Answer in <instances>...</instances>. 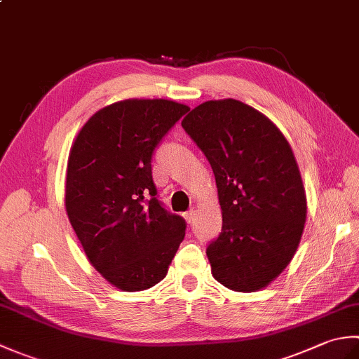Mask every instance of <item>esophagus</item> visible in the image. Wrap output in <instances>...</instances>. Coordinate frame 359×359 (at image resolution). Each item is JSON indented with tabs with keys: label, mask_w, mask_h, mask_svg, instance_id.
<instances>
[{
	"label": "esophagus",
	"mask_w": 359,
	"mask_h": 359,
	"mask_svg": "<svg viewBox=\"0 0 359 359\" xmlns=\"http://www.w3.org/2000/svg\"><path fill=\"white\" fill-rule=\"evenodd\" d=\"M196 212H197V211H196V208H191V210H188V211L185 212L184 216H185V219H187V222H188V224H191V222H193L194 217H196Z\"/></svg>",
	"instance_id": "34e87169"
}]
</instances>
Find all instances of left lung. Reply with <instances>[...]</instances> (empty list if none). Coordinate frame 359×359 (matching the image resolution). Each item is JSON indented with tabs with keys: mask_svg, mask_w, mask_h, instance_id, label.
I'll return each mask as SVG.
<instances>
[{
	"mask_svg": "<svg viewBox=\"0 0 359 359\" xmlns=\"http://www.w3.org/2000/svg\"><path fill=\"white\" fill-rule=\"evenodd\" d=\"M182 128L216 177L222 231L207 247L212 276L234 292L266 287L292 261L306 224L292 148L271 120L233 98L199 104Z\"/></svg>",
	"mask_w": 359,
	"mask_h": 359,
	"instance_id": "left-lung-1",
	"label": "left lung"
}]
</instances>
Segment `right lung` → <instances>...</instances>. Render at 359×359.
Returning a JSON list of instances; mask_svg holds the SVG:
<instances>
[{
    "label": "right lung",
    "instance_id": "add662e5",
    "mask_svg": "<svg viewBox=\"0 0 359 359\" xmlns=\"http://www.w3.org/2000/svg\"><path fill=\"white\" fill-rule=\"evenodd\" d=\"M188 111L162 98L114 103L86 121L71 148L67 216L89 262L125 292L162 280L185 238V219L158 201L151 160Z\"/></svg>",
    "mask_w": 359,
    "mask_h": 359
}]
</instances>
